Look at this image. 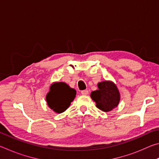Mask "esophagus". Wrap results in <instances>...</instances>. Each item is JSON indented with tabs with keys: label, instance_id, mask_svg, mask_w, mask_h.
Instances as JSON below:
<instances>
[{
	"label": "esophagus",
	"instance_id": "34e87169",
	"mask_svg": "<svg viewBox=\"0 0 159 159\" xmlns=\"http://www.w3.org/2000/svg\"><path fill=\"white\" fill-rule=\"evenodd\" d=\"M81 94H82L83 95H88V91L86 90H82L81 91Z\"/></svg>",
	"mask_w": 159,
	"mask_h": 159
}]
</instances>
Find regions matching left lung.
<instances>
[{
	"label": "left lung",
	"instance_id": "obj_1",
	"mask_svg": "<svg viewBox=\"0 0 159 159\" xmlns=\"http://www.w3.org/2000/svg\"><path fill=\"white\" fill-rule=\"evenodd\" d=\"M98 90L93 91L90 97L96 107L104 112L114 109L119 104L120 95L116 85L111 80H104L98 84Z\"/></svg>",
	"mask_w": 159,
	"mask_h": 159
}]
</instances>
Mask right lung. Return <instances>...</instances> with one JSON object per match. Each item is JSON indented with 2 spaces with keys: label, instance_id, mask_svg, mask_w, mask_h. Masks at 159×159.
I'll list each match as a JSON object with an SVG mask.
<instances>
[{
  "label": "right lung",
  "instance_id": "right-lung-1",
  "mask_svg": "<svg viewBox=\"0 0 159 159\" xmlns=\"http://www.w3.org/2000/svg\"><path fill=\"white\" fill-rule=\"evenodd\" d=\"M76 91L64 82H55L45 97L48 106L57 114L65 111L74 100Z\"/></svg>",
  "mask_w": 159,
  "mask_h": 159
}]
</instances>
